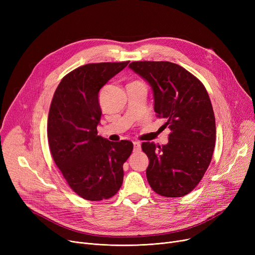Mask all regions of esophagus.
Returning a JSON list of instances; mask_svg holds the SVG:
<instances>
[{
    "label": "esophagus",
    "instance_id": "1",
    "mask_svg": "<svg viewBox=\"0 0 255 255\" xmlns=\"http://www.w3.org/2000/svg\"><path fill=\"white\" fill-rule=\"evenodd\" d=\"M140 149H141V145H140L139 142H137V141L133 142V151H134V152H139Z\"/></svg>",
    "mask_w": 255,
    "mask_h": 255
}]
</instances>
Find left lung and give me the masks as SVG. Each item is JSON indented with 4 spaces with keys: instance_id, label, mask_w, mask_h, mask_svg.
I'll list each match as a JSON object with an SVG mask.
<instances>
[{
    "instance_id": "1",
    "label": "left lung",
    "mask_w": 255,
    "mask_h": 255,
    "mask_svg": "<svg viewBox=\"0 0 255 255\" xmlns=\"http://www.w3.org/2000/svg\"><path fill=\"white\" fill-rule=\"evenodd\" d=\"M129 68L150 84L156 117L164 119L168 143H141L149 158L146 179L165 197L190 193L203 179L215 148L216 124L209 94L200 80L182 66L166 61H139Z\"/></svg>"
}]
</instances>
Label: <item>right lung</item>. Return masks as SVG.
Here are the masks:
<instances>
[{
    "label": "right lung",
    "mask_w": 255,
    "mask_h": 255,
    "mask_svg": "<svg viewBox=\"0 0 255 255\" xmlns=\"http://www.w3.org/2000/svg\"><path fill=\"white\" fill-rule=\"evenodd\" d=\"M126 62L92 63L66 74L50 103L48 144L53 161L70 188L92 202L109 199L123 183V164L132 153L129 140L97 135L100 89L122 71Z\"/></svg>",
    "instance_id": "add662e5"
}]
</instances>
